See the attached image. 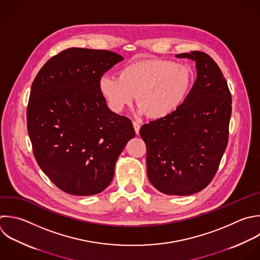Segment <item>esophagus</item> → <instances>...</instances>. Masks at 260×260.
Listing matches in <instances>:
<instances>
[{"label":"esophagus","instance_id":"1","mask_svg":"<svg viewBox=\"0 0 260 260\" xmlns=\"http://www.w3.org/2000/svg\"><path fill=\"white\" fill-rule=\"evenodd\" d=\"M133 127H134V130H135V133L136 134H139V130H140V125L138 122L136 121H133Z\"/></svg>","mask_w":260,"mask_h":260}]
</instances>
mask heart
Wrapping results in <instances>:
<instances>
[{
    "label": "heart",
    "mask_w": 260,
    "mask_h": 260,
    "mask_svg": "<svg viewBox=\"0 0 260 260\" xmlns=\"http://www.w3.org/2000/svg\"><path fill=\"white\" fill-rule=\"evenodd\" d=\"M193 83L191 69L169 60H140L124 66L119 76L104 75L100 89L112 111L130 107L137 95L140 113L164 119L187 100Z\"/></svg>",
    "instance_id": "obj_1"
}]
</instances>
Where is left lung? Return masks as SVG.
<instances>
[{
  "label": "left lung",
  "instance_id": "1",
  "mask_svg": "<svg viewBox=\"0 0 260 260\" xmlns=\"http://www.w3.org/2000/svg\"><path fill=\"white\" fill-rule=\"evenodd\" d=\"M196 62L197 78L172 115L144 124L147 177L160 192L191 195L213 179L229 141L231 92L219 67L205 53L177 55Z\"/></svg>",
  "mask_w": 260,
  "mask_h": 260
}]
</instances>
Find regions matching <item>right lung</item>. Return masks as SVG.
Listing matches in <instances>:
<instances>
[{
    "mask_svg": "<svg viewBox=\"0 0 260 260\" xmlns=\"http://www.w3.org/2000/svg\"><path fill=\"white\" fill-rule=\"evenodd\" d=\"M122 56L69 48L34 80L26 118L35 157L62 191L94 195L113 180L115 165L135 136L132 122L109 110L100 80Z\"/></svg>",
    "mask_w": 260,
    "mask_h": 260,
    "instance_id": "obj_1",
    "label": "right lung"
}]
</instances>
